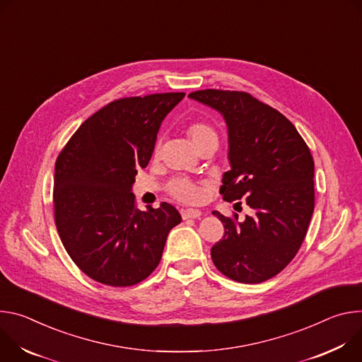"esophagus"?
Wrapping results in <instances>:
<instances>
[{
    "instance_id": "1",
    "label": "esophagus",
    "mask_w": 362,
    "mask_h": 362,
    "mask_svg": "<svg viewBox=\"0 0 362 362\" xmlns=\"http://www.w3.org/2000/svg\"><path fill=\"white\" fill-rule=\"evenodd\" d=\"M202 211L199 210H195V209H187V210H182L181 211V216L184 220H188V218H199L202 217Z\"/></svg>"
}]
</instances>
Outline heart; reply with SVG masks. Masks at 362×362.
<instances>
[{
	"instance_id": "obj_1",
	"label": "heart",
	"mask_w": 362,
	"mask_h": 362,
	"mask_svg": "<svg viewBox=\"0 0 362 362\" xmlns=\"http://www.w3.org/2000/svg\"><path fill=\"white\" fill-rule=\"evenodd\" d=\"M187 135L197 151L203 149L204 146H209V145L217 146V144H218V135H217L216 129L211 125H209L207 122L191 124L187 128ZM158 151H159V146L155 148V155L158 153ZM167 189H168L170 195L180 199V202H182V203H198L203 197L202 187L188 181V180H184V178H175V180L170 181V184L167 185Z\"/></svg>"
}]
</instances>
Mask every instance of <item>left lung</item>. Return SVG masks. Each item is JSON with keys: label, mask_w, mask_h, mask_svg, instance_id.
<instances>
[{"label": "left lung", "mask_w": 362, "mask_h": 362, "mask_svg": "<svg viewBox=\"0 0 362 362\" xmlns=\"http://www.w3.org/2000/svg\"><path fill=\"white\" fill-rule=\"evenodd\" d=\"M188 98L223 116L230 171L220 194L226 202L245 198L253 210L245 221L213 211L224 237L211 259L235 282H264L292 262L306 235L315 207L310 151L289 119L246 92L206 89Z\"/></svg>", "instance_id": "1"}]
</instances>
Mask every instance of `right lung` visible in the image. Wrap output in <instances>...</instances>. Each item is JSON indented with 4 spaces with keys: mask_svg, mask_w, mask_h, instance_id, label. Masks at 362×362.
Wrapping results in <instances>:
<instances>
[{
    "mask_svg": "<svg viewBox=\"0 0 362 362\" xmlns=\"http://www.w3.org/2000/svg\"><path fill=\"white\" fill-rule=\"evenodd\" d=\"M185 93L110 102L88 117L57 156L54 220L62 243L89 277L132 286L163 257L168 233L181 223L175 207H135L132 185L152 156L165 116Z\"/></svg>",
    "mask_w": 362,
    "mask_h": 362,
    "instance_id": "right-lung-1",
    "label": "right lung"
}]
</instances>
